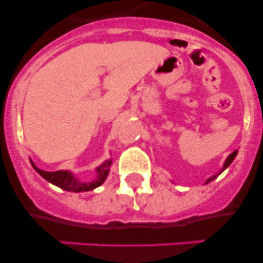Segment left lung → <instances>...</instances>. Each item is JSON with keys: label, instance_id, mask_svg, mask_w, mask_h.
<instances>
[{"label": "left lung", "instance_id": "8db88e82", "mask_svg": "<svg viewBox=\"0 0 263 263\" xmlns=\"http://www.w3.org/2000/svg\"><path fill=\"white\" fill-rule=\"evenodd\" d=\"M237 153H238V150H234V152L232 153V154L229 155V157H228L227 159H225V162H224V166H222V168L220 170V171H218L217 174H215V175H212V176H211V178H208V179H206V180H205V183H204V184H208V183H211V182H212V180H215V179L217 178V176L220 175V174H221L222 171H224V170H227L228 167L231 166V163H232V162H233V160H234V158H236Z\"/></svg>", "mask_w": 263, "mask_h": 263}]
</instances>
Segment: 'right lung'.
<instances>
[{
	"label": "right lung",
	"mask_w": 263,
	"mask_h": 263,
	"mask_svg": "<svg viewBox=\"0 0 263 263\" xmlns=\"http://www.w3.org/2000/svg\"><path fill=\"white\" fill-rule=\"evenodd\" d=\"M30 163H31L32 168L35 170L42 178L46 179L51 184L57 185V187L62 188L64 191L87 192L100 187V185L105 182V179L108 178L109 170H110L111 166V158L110 159H106L104 163L96 167V178L93 180H90V182H81L80 179H78V176H75V174L68 171V170H59V171L48 173V171H43V170L38 168L31 159H30Z\"/></svg>",
	"instance_id": "right-lung-1"
}]
</instances>
